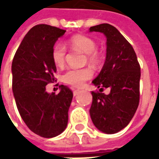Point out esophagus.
<instances>
[{
    "mask_svg": "<svg viewBox=\"0 0 159 159\" xmlns=\"http://www.w3.org/2000/svg\"><path fill=\"white\" fill-rule=\"evenodd\" d=\"M79 92H80L79 89H75V90H74V91H73V94H74V96H76V94L79 93Z\"/></svg>",
    "mask_w": 159,
    "mask_h": 159,
    "instance_id": "esophagus-1",
    "label": "esophagus"
}]
</instances>
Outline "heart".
I'll list each match as a JSON object with an SVG mask.
<instances>
[{
	"label": "heart",
	"instance_id": "heart-1",
	"mask_svg": "<svg viewBox=\"0 0 159 159\" xmlns=\"http://www.w3.org/2000/svg\"><path fill=\"white\" fill-rule=\"evenodd\" d=\"M69 45L72 49L79 50L86 53L88 61L93 66H96L100 62V52L97 50L96 44L91 37L84 35H75L69 40ZM66 46L57 42L52 48L51 57L53 64L57 66H63L66 62ZM93 76V71L90 68H80V69H69L64 73L62 80L64 83L73 87H82L87 80L90 79Z\"/></svg>",
	"mask_w": 159,
	"mask_h": 159
}]
</instances>
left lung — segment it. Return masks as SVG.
I'll return each instance as SVG.
<instances>
[{
  "label": "left lung",
  "instance_id": "1",
  "mask_svg": "<svg viewBox=\"0 0 159 159\" xmlns=\"http://www.w3.org/2000/svg\"><path fill=\"white\" fill-rule=\"evenodd\" d=\"M90 31L107 36V59L93 83L99 91H92L89 112L97 129L115 134L129 123L140 102V66L133 47L114 26L101 24L90 27ZM110 88V94L103 93Z\"/></svg>",
  "mask_w": 159,
  "mask_h": 159
}]
</instances>
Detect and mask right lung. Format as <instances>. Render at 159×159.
<instances>
[{
  "label": "right lung",
  "instance_id": "1",
  "mask_svg": "<svg viewBox=\"0 0 159 159\" xmlns=\"http://www.w3.org/2000/svg\"><path fill=\"white\" fill-rule=\"evenodd\" d=\"M66 30L48 25L30 30L12 63V92L17 108L27 127L44 138L59 135L68 123V111L73 98L69 87L48 93L46 86L53 83L57 71L51 57L52 48Z\"/></svg>",
  "mask_w": 159,
  "mask_h": 159
}]
</instances>
